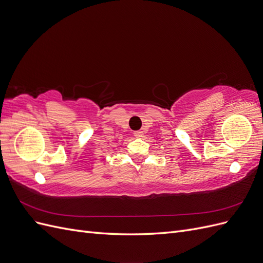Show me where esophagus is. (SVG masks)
I'll return each instance as SVG.
<instances>
[{
    "label": "esophagus",
    "mask_w": 263,
    "mask_h": 263,
    "mask_svg": "<svg viewBox=\"0 0 263 263\" xmlns=\"http://www.w3.org/2000/svg\"><path fill=\"white\" fill-rule=\"evenodd\" d=\"M134 136L136 137V138H142V137H144V133L140 132V130L135 132V133H134Z\"/></svg>",
    "instance_id": "obj_1"
}]
</instances>
